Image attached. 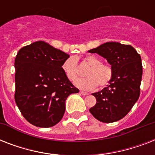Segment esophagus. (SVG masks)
Wrapping results in <instances>:
<instances>
[{
  "instance_id": "1",
  "label": "esophagus",
  "mask_w": 155,
  "mask_h": 155,
  "mask_svg": "<svg viewBox=\"0 0 155 155\" xmlns=\"http://www.w3.org/2000/svg\"><path fill=\"white\" fill-rule=\"evenodd\" d=\"M80 93L81 95H84V96H87L88 94L87 92H84V91H80Z\"/></svg>"
}]
</instances>
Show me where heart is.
<instances>
[{"label": "heart", "mask_w": 155, "mask_h": 155, "mask_svg": "<svg viewBox=\"0 0 155 155\" xmlns=\"http://www.w3.org/2000/svg\"><path fill=\"white\" fill-rule=\"evenodd\" d=\"M84 62L89 66L86 75L87 77L75 81L77 87L87 90H93L99 86L103 88L110 84L113 78V68L109 64L103 63L101 58L95 55H87ZM63 72L68 80L74 81L79 77L80 70L75 58H70L64 61L62 66Z\"/></svg>", "instance_id": "heart-1"}]
</instances>
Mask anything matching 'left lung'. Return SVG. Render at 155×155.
Listing matches in <instances>:
<instances>
[{"instance_id":"8db88e82","label":"left lung","mask_w":155,"mask_h":155,"mask_svg":"<svg viewBox=\"0 0 155 155\" xmlns=\"http://www.w3.org/2000/svg\"><path fill=\"white\" fill-rule=\"evenodd\" d=\"M89 52L105 58L113 68L109 85L92 94L97 103L90 108V113L104 123L120 120L139 98L142 76L141 56L132 46L113 42L104 43Z\"/></svg>"}]
</instances>
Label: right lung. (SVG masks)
I'll use <instances>...</instances> for the list:
<instances>
[{
    "instance_id": "obj_1",
    "label": "right lung",
    "mask_w": 155,
    "mask_h": 155,
    "mask_svg": "<svg viewBox=\"0 0 155 155\" xmlns=\"http://www.w3.org/2000/svg\"><path fill=\"white\" fill-rule=\"evenodd\" d=\"M68 58V54L42 41L18 51L14 99L30 124L43 128L55 125L63 118L68 96L79 92L62 69Z\"/></svg>"
}]
</instances>
